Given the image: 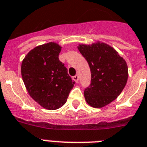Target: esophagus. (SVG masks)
<instances>
[{
	"mask_svg": "<svg viewBox=\"0 0 147 147\" xmlns=\"http://www.w3.org/2000/svg\"><path fill=\"white\" fill-rule=\"evenodd\" d=\"M73 80L76 82H78L79 81V75H75L74 76H73Z\"/></svg>",
	"mask_w": 147,
	"mask_h": 147,
	"instance_id": "34e87169",
	"label": "esophagus"
}]
</instances>
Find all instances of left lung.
<instances>
[{
  "label": "left lung",
  "mask_w": 147,
  "mask_h": 147,
  "mask_svg": "<svg viewBox=\"0 0 147 147\" xmlns=\"http://www.w3.org/2000/svg\"><path fill=\"white\" fill-rule=\"evenodd\" d=\"M91 70L90 86L84 91L86 101L94 108H101L121 94L128 77L125 59L111 46L98 41L77 47Z\"/></svg>",
  "instance_id": "obj_1"
}]
</instances>
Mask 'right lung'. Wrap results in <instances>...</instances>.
I'll use <instances>...</instances> for the list:
<instances>
[{"mask_svg":"<svg viewBox=\"0 0 147 147\" xmlns=\"http://www.w3.org/2000/svg\"><path fill=\"white\" fill-rule=\"evenodd\" d=\"M61 47L54 42L31 49L22 60L21 74L29 95L43 108L54 110L66 103L75 84L59 59Z\"/></svg>","mask_w":147,"mask_h":147,"instance_id":"obj_1","label":"right lung"}]
</instances>
